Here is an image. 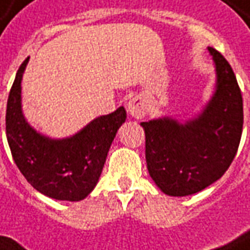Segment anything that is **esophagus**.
Returning <instances> with one entry per match:
<instances>
[{"instance_id":"1","label":"esophagus","mask_w":250,"mask_h":250,"mask_svg":"<svg viewBox=\"0 0 250 250\" xmlns=\"http://www.w3.org/2000/svg\"><path fill=\"white\" fill-rule=\"evenodd\" d=\"M127 112L132 118L142 119L146 115V105L141 98H132L127 103Z\"/></svg>"}]
</instances>
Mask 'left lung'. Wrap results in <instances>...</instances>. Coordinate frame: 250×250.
<instances>
[{"mask_svg": "<svg viewBox=\"0 0 250 250\" xmlns=\"http://www.w3.org/2000/svg\"><path fill=\"white\" fill-rule=\"evenodd\" d=\"M216 82L209 101L181 123L171 116L142 122L147 171L168 196L185 197L220 179L238 150L244 106L237 78L225 57L208 47Z\"/></svg>", "mask_w": 250, "mask_h": 250, "instance_id": "8db88e82", "label": "left lung"}]
</instances>
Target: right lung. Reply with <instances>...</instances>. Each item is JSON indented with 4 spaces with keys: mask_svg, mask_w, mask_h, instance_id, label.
I'll use <instances>...</instances> for the list:
<instances>
[{
    "mask_svg": "<svg viewBox=\"0 0 250 250\" xmlns=\"http://www.w3.org/2000/svg\"><path fill=\"white\" fill-rule=\"evenodd\" d=\"M28 60L19 68L6 105V138L13 160L40 193L60 201H81L96 188L127 113L120 106L93 119L67 138H52L37 131L21 108V81Z\"/></svg>",
    "mask_w": 250,
    "mask_h": 250,
    "instance_id": "obj_1",
    "label": "right lung"
}]
</instances>
